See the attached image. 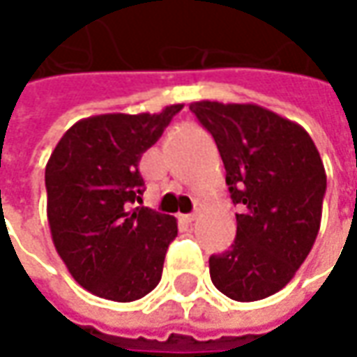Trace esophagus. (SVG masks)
<instances>
[{"label":"esophagus","instance_id":"esophagus-1","mask_svg":"<svg viewBox=\"0 0 357 357\" xmlns=\"http://www.w3.org/2000/svg\"><path fill=\"white\" fill-rule=\"evenodd\" d=\"M199 213H202V211H199V209H195L193 213H188V215H181V219H183V221H188V223H191V221H195V219L199 217Z\"/></svg>","mask_w":357,"mask_h":357}]
</instances>
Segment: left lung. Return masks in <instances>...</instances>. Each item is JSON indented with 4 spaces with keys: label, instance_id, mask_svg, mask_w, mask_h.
Returning a JSON list of instances; mask_svg holds the SVG:
<instances>
[{
    "label": "left lung",
    "instance_id": "obj_1",
    "mask_svg": "<svg viewBox=\"0 0 357 357\" xmlns=\"http://www.w3.org/2000/svg\"><path fill=\"white\" fill-rule=\"evenodd\" d=\"M217 144L233 203H239L231 249L209 257L211 280L239 302L266 298L289 284L312 249L326 172L301 124L257 105L191 102Z\"/></svg>",
    "mask_w": 357,
    "mask_h": 357
}]
</instances>
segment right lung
<instances>
[{
    "label": "right lung",
    "instance_id": "obj_1",
    "mask_svg": "<svg viewBox=\"0 0 357 357\" xmlns=\"http://www.w3.org/2000/svg\"><path fill=\"white\" fill-rule=\"evenodd\" d=\"M181 108L82 118L47 162V219L55 249L73 278L100 298L138 301L162 278L178 221L132 203L144 193L142 154Z\"/></svg>",
    "mask_w": 357,
    "mask_h": 357
}]
</instances>
